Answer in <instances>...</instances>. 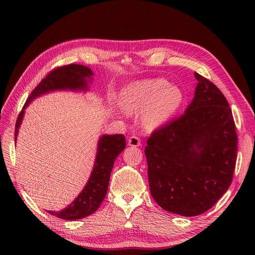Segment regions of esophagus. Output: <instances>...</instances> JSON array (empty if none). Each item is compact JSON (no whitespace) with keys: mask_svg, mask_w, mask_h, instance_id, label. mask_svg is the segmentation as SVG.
<instances>
[{"mask_svg":"<svg viewBox=\"0 0 255 255\" xmlns=\"http://www.w3.org/2000/svg\"><path fill=\"white\" fill-rule=\"evenodd\" d=\"M128 144L129 146H139V145H140V139H139V138H138L137 136L133 135V136H130V137L128 138Z\"/></svg>","mask_w":255,"mask_h":255,"instance_id":"obj_1","label":"esophagus"}]
</instances>
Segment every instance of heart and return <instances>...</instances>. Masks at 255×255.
<instances>
[{"label": "heart", "mask_w": 255, "mask_h": 255, "mask_svg": "<svg viewBox=\"0 0 255 255\" xmlns=\"http://www.w3.org/2000/svg\"><path fill=\"white\" fill-rule=\"evenodd\" d=\"M183 103V92L163 79L130 83L122 89L120 105L128 114H141L142 125L156 129L170 120Z\"/></svg>", "instance_id": "b5f03b06"}]
</instances>
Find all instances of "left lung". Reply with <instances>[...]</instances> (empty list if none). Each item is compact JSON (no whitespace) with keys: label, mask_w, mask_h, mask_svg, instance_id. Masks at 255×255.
Wrapping results in <instances>:
<instances>
[{"label":"left lung","mask_w":255,"mask_h":255,"mask_svg":"<svg viewBox=\"0 0 255 255\" xmlns=\"http://www.w3.org/2000/svg\"><path fill=\"white\" fill-rule=\"evenodd\" d=\"M195 97L181 117L155 130L144 154L153 199L185 217L205 213L232 183L237 135L222 92L195 72Z\"/></svg>","instance_id":"1"}]
</instances>
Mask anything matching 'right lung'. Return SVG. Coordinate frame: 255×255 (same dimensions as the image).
<instances>
[{
    "label": "right lung",
    "mask_w": 255,
    "mask_h": 255,
    "mask_svg": "<svg viewBox=\"0 0 255 255\" xmlns=\"http://www.w3.org/2000/svg\"><path fill=\"white\" fill-rule=\"evenodd\" d=\"M94 81V72L83 65H68L51 71L37 85L23 106L16 122L14 142H17L19 128L24 117L25 109L38 97L53 91L87 92L89 85ZM126 137L122 134L100 136L97 146V155L89 179L74 201L63 211L49 214L65 220H76L94 214L101 205L109 188L110 176L114 163L119 154L126 149Z\"/></svg>",
    "instance_id": "1"
}]
</instances>
